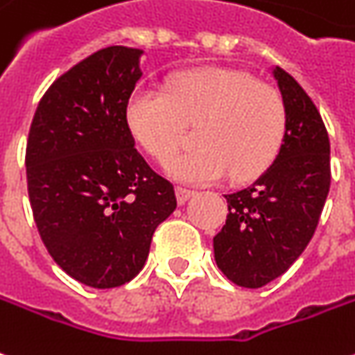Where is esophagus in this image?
Wrapping results in <instances>:
<instances>
[{
    "mask_svg": "<svg viewBox=\"0 0 355 355\" xmlns=\"http://www.w3.org/2000/svg\"><path fill=\"white\" fill-rule=\"evenodd\" d=\"M175 192H177V202L180 203V205L188 202V200L194 196V190H188V188H182V186H177Z\"/></svg>",
    "mask_w": 355,
    "mask_h": 355,
    "instance_id": "obj_1",
    "label": "esophagus"
}]
</instances>
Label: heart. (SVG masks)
<instances>
[{"label":"heart","instance_id":"b5f03b06","mask_svg":"<svg viewBox=\"0 0 355 355\" xmlns=\"http://www.w3.org/2000/svg\"><path fill=\"white\" fill-rule=\"evenodd\" d=\"M126 125L153 159H171L194 126V150L169 163L184 182L227 177L252 180L271 167L286 130V107L277 88L229 67H200L173 74L167 92L138 88L126 103Z\"/></svg>","mask_w":355,"mask_h":355}]
</instances>
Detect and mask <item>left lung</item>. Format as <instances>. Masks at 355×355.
<instances>
[{"label":"left lung","instance_id":"8db88e82","mask_svg":"<svg viewBox=\"0 0 355 355\" xmlns=\"http://www.w3.org/2000/svg\"><path fill=\"white\" fill-rule=\"evenodd\" d=\"M286 130L272 165L254 184L227 194V223L213 238L227 279L261 288L298 259L317 229L331 188V144L315 103L286 71L272 69Z\"/></svg>","mask_w":355,"mask_h":355}]
</instances>
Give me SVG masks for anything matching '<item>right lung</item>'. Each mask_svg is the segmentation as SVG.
<instances>
[{"instance_id": "1", "label": "right lung", "mask_w": 355, "mask_h": 355, "mask_svg": "<svg viewBox=\"0 0 355 355\" xmlns=\"http://www.w3.org/2000/svg\"><path fill=\"white\" fill-rule=\"evenodd\" d=\"M142 49L111 46L51 84L32 119L26 180L49 255L74 281L115 288L142 271L175 188L146 163L126 125Z\"/></svg>"}]
</instances>
